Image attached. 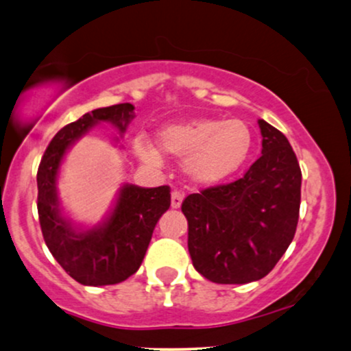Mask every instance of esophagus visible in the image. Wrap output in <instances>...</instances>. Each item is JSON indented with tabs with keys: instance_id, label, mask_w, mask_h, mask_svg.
I'll list each match as a JSON object with an SVG mask.
<instances>
[{
	"instance_id": "obj_1",
	"label": "esophagus",
	"mask_w": 351,
	"mask_h": 351,
	"mask_svg": "<svg viewBox=\"0 0 351 351\" xmlns=\"http://www.w3.org/2000/svg\"><path fill=\"white\" fill-rule=\"evenodd\" d=\"M181 202H183V194L180 191H173L171 193V207L173 208H180Z\"/></svg>"
}]
</instances>
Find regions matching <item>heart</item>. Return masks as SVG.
<instances>
[{
  "label": "heart",
  "mask_w": 351,
  "mask_h": 351,
  "mask_svg": "<svg viewBox=\"0 0 351 351\" xmlns=\"http://www.w3.org/2000/svg\"><path fill=\"white\" fill-rule=\"evenodd\" d=\"M157 144L163 152L184 160L189 178L201 184H219L241 170L254 149L251 126L239 118H199L171 124L158 132ZM143 160L160 165L157 149L137 144Z\"/></svg>",
  "instance_id": "heart-1"
}]
</instances>
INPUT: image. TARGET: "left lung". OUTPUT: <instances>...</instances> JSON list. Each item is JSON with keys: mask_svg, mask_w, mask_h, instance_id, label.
Masks as SVG:
<instances>
[{"mask_svg": "<svg viewBox=\"0 0 351 351\" xmlns=\"http://www.w3.org/2000/svg\"><path fill=\"white\" fill-rule=\"evenodd\" d=\"M261 155L241 178L189 194L188 220L194 269L215 283L261 280L293 241L300 217L301 170L280 131L259 119Z\"/></svg>", "mask_w": 351, "mask_h": 351, "instance_id": "1", "label": "left lung"}]
</instances>
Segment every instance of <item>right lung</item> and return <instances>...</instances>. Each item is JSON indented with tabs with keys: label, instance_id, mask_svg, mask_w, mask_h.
Wrapping results in <instances>:
<instances>
[{
	"label": "right lung",
	"instance_id": "add662e5",
	"mask_svg": "<svg viewBox=\"0 0 351 351\" xmlns=\"http://www.w3.org/2000/svg\"><path fill=\"white\" fill-rule=\"evenodd\" d=\"M134 105L118 104L86 113L66 124L48 144L37 171L40 228L58 264L82 285H114L126 280L143 264L154 228L170 207V186H123L110 219L104 225L79 232L60 214L56 175L66 150L100 121L121 132L134 117Z\"/></svg>",
	"mask_w": 351,
	"mask_h": 351
}]
</instances>
